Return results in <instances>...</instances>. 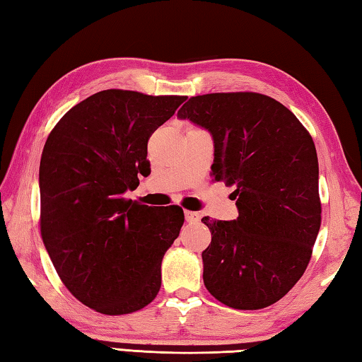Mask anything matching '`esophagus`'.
Here are the masks:
<instances>
[{"label":"esophagus","mask_w":362,"mask_h":362,"mask_svg":"<svg viewBox=\"0 0 362 362\" xmlns=\"http://www.w3.org/2000/svg\"><path fill=\"white\" fill-rule=\"evenodd\" d=\"M184 217H186V222L197 223L200 220V214L194 211H184Z\"/></svg>","instance_id":"esophagus-1"}]
</instances>
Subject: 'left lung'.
I'll return each instance as SVG.
<instances>
[{
    "mask_svg": "<svg viewBox=\"0 0 362 362\" xmlns=\"http://www.w3.org/2000/svg\"><path fill=\"white\" fill-rule=\"evenodd\" d=\"M178 117L209 132L214 180L235 187L238 218H202L212 235L206 289L234 309L276 303L305 274L320 230L313 137L281 103L253 92L198 95Z\"/></svg>",
    "mask_w": 362,
    "mask_h": 362,
    "instance_id": "left-lung-1",
    "label": "left lung"
}]
</instances>
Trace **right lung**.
<instances>
[{"instance_id": "obj_1", "label": "right lung", "mask_w": 362, "mask_h": 362, "mask_svg": "<svg viewBox=\"0 0 362 362\" xmlns=\"http://www.w3.org/2000/svg\"><path fill=\"white\" fill-rule=\"evenodd\" d=\"M184 100L101 90L71 107L43 146L42 239L65 287L97 313L139 311L160 289L162 257L180 235L184 212L124 194L148 175L151 132Z\"/></svg>"}]
</instances>
